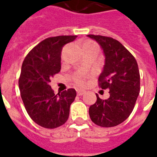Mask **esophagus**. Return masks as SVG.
I'll return each mask as SVG.
<instances>
[{
  "label": "esophagus",
  "mask_w": 157,
  "mask_h": 157,
  "mask_svg": "<svg viewBox=\"0 0 157 157\" xmlns=\"http://www.w3.org/2000/svg\"><path fill=\"white\" fill-rule=\"evenodd\" d=\"M76 91H77V94L78 96H81V95H83V94H84V93H85V91L81 90V89H77Z\"/></svg>",
  "instance_id": "1"
}]
</instances>
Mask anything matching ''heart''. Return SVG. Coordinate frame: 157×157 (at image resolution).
I'll use <instances>...</instances> for the list:
<instances>
[{
	"instance_id": "b5f03b06",
	"label": "heart",
	"mask_w": 157,
	"mask_h": 157,
	"mask_svg": "<svg viewBox=\"0 0 157 157\" xmlns=\"http://www.w3.org/2000/svg\"><path fill=\"white\" fill-rule=\"evenodd\" d=\"M94 44V43L88 42V43H86L85 44ZM85 78H86L85 74H79L75 76V78H74V82H75V83H76L78 86H79V87H83V86L85 84Z\"/></svg>"
}]
</instances>
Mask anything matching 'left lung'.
Masks as SVG:
<instances>
[{
    "label": "left lung",
    "instance_id": "left-lung-1",
    "mask_svg": "<svg viewBox=\"0 0 157 157\" xmlns=\"http://www.w3.org/2000/svg\"><path fill=\"white\" fill-rule=\"evenodd\" d=\"M99 44L105 55V64L98 78V86L109 89L110 97L102 100L98 94L89 108L92 122L102 128H112L130 116L140 92V73L136 59L119 41L102 35H88Z\"/></svg>",
    "mask_w": 157,
    "mask_h": 157
}]
</instances>
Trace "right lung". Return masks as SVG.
I'll list each match as a JSON object with an SVG mask.
<instances>
[{"label":"right lung","mask_w":157,"mask_h":157,"mask_svg":"<svg viewBox=\"0 0 157 157\" xmlns=\"http://www.w3.org/2000/svg\"><path fill=\"white\" fill-rule=\"evenodd\" d=\"M77 35L49 37L39 43L25 58L19 88L25 108L30 118L44 128H56L64 124L69 108L76 97L74 88L55 94L49 83L61 69V51Z\"/></svg>","instance_id":"1"}]
</instances>
